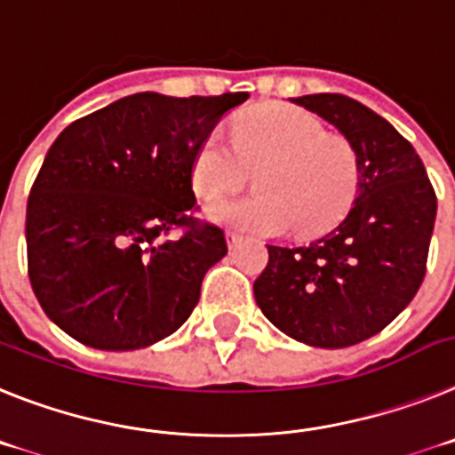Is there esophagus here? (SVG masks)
Segmentation results:
<instances>
[{
    "label": "esophagus",
    "mask_w": 455,
    "mask_h": 455,
    "mask_svg": "<svg viewBox=\"0 0 455 455\" xmlns=\"http://www.w3.org/2000/svg\"><path fill=\"white\" fill-rule=\"evenodd\" d=\"M227 243H228V247H231V250H235V247H238V243H240L238 233L227 231Z\"/></svg>",
    "instance_id": "esophagus-1"
}]
</instances>
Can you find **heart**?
Returning <instances> with one entry per match:
<instances>
[{"instance_id":"obj_1","label":"heart","mask_w":455,"mask_h":455,"mask_svg":"<svg viewBox=\"0 0 455 455\" xmlns=\"http://www.w3.org/2000/svg\"><path fill=\"white\" fill-rule=\"evenodd\" d=\"M254 170L259 192L211 205L208 215L240 231L272 235L295 224L299 233L327 227L353 204L359 153L346 134L327 132L318 116L291 105H263L228 130H212L189 162V183L204 201L238 188Z\"/></svg>"}]
</instances>
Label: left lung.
Wrapping results in <instances>:
<instances>
[{
  "mask_svg": "<svg viewBox=\"0 0 455 455\" xmlns=\"http://www.w3.org/2000/svg\"><path fill=\"white\" fill-rule=\"evenodd\" d=\"M353 141L359 188L343 222L304 247L267 244L256 304L275 327L315 347L373 337L426 276L437 196L424 162L387 118L341 93L293 98Z\"/></svg>",
  "mask_w": 455,
  "mask_h": 455,
  "instance_id": "8db88e82",
  "label": "left lung"
}]
</instances>
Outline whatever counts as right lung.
<instances>
[{"label": "right lung", "mask_w": 455, "mask_h": 455, "mask_svg": "<svg viewBox=\"0 0 455 455\" xmlns=\"http://www.w3.org/2000/svg\"><path fill=\"white\" fill-rule=\"evenodd\" d=\"M247 98L134 93L50 146L27 201V270L43 311L75 341L137 350L188 321L204 275L228 251L222 228L195 215L189 162Z\"/></svg>", "instance_id": "obj_1"}]
</instances>
